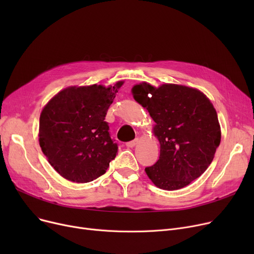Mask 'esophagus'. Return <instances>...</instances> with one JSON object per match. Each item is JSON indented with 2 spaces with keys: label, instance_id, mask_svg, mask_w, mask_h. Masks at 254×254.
<instances>
[{
  "label": "esophagus",
  "instance_id": "esophagus-1",
  "mask_svg": "<svg viewBox=\"0 0 254 254\" xmlns=\"http://www.w3.org/2000/svg\"><path fill=\"white\" fill-rule=\"evenodd\" d=\"M137 143H138V139L136 138L135 140H132V141L127 142V147H130V148H131V147H134V146H135Z\"/></svg>",
  "mask_w": 254,
  "mask_h": 254
}]
</instances>
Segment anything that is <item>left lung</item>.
<instances>
[{
	"label": "left lung",
	"mask_w": 254,
	"mask_h": 254,
	"mask_svg": "<svg viewBox=\"0 0 254 254\" xmlns=\"http://www.w3.org/2000/svg\"><path fill=\"white\" fill-rule=\"evenodd\" d=\"M148 110L161 144L158 161L145 168L157 188L176 190L201 176L213 161L221 132L216 110L197 89L177 84L158 88L143 82L131 89Z\"/></svg>",
	"instance_id": "left-lung-1"
}]
</instances>
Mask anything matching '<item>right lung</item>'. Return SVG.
<instances>
[{
  "mask_svg": "<svg viewBox=\"0 0 254 254\" xmlns=\"http://www.w3.org/2000/svg\"><path fill=\"white\" fill-rule=\"evenodd\" d=\"M124 84L72 86L60 91L42 110L39 142L61 176L77 183L104 175L118 150L105 117Z\"/></svg>",
  "mask_w": 254,
  "mask_h": 254,
  "instance_id": "obj_1",
  "label": "right lung"
}]
</instances>
